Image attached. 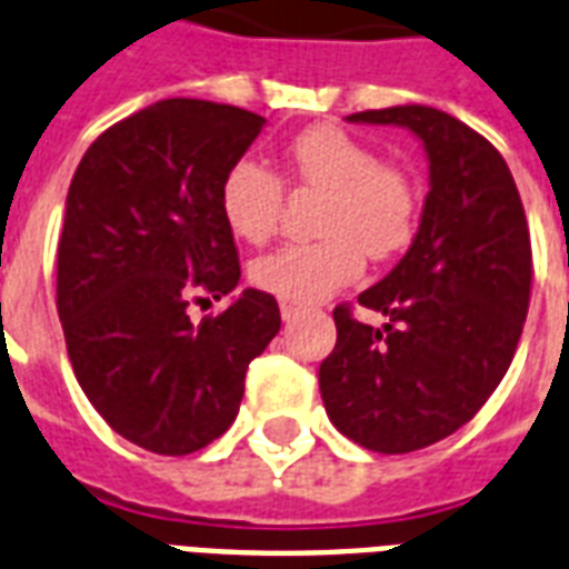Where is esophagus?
<instances>
[{
  "instance_id": "34e87169",
  "label": "esophagus",
  "mask_w": 569,
  "mask_h": 569,
  "mask_svg": "<svg viewBox=\"0 0 569 569\" xmlns=\"http://www.w3.org/2000/svg\"><path fill=\"white\" fill-rule=\"evenodd\" d=\"M303 307L301 303L295 301H280V316H283V322H289V319H295V316L301 313Z\"/></svg>"
}]
</instances>
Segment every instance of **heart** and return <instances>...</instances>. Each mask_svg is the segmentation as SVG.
Listing matches in <instances>:
<instances>
[{"label":"heart","instance_id":"heart-1","mask_svg":"<svg viewBox=\"0 0 569 569\" xmlns=\"http://www.w3.org/2000/svg\"><path fill=\"white\" fill-rule=\"evenodd\" d=\"M286 176L322 190L316 232L322 238L283 244L250 262V280L283 301H319L363 271V253L388 259L415 236L418 190L393 163L337 124H313L289 140ZM283 184L256 160H238L220 184L227 227L250 244H262L277 229Z\"/></svg>","mask_w":569,"mask_h":569}]
</instances>
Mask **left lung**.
<instances>
[{
  "label": "left lung",
  "instance_id": "8db88e82",
  "mask_svg": "<svg viewBox=\"0 0 569 569\" xmlns=\"http://www.w3.org/2000/svg\"><path fill=\"white\" fill-rule=\"evenodd\" d=\"M411 130L429 163L418 232L358 303L381 328L333 310L337 346L319 367L325 411L346 439L411 453L466 427L505 379L531 292V238L496 146L423 103L355 112Z\"/></svg>",
  "mask_w": 569,
  "mask_h": 569
}]
</instances>
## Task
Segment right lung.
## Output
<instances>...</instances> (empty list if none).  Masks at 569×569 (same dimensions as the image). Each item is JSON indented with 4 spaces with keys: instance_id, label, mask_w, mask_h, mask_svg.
Here are the masks:
<instances>
[{
    "instance_id": "1",
    "label": "right lung",
    "mask_w": 569,
    "mask_h": 569,
    "mask_svg": "<svg viewBox=\"0 0 569 569\" xmlns=\"http://www.w3.org/2000/svg\"><path fill=\"white\" fill-rule=\"evenodd\" d=\"M262 124L229 103L158 101L103 130L68 188L56 307L73 376L121 439L151 453L220 439L247 363L280 331L274 295L259 289L199 325L188 313L197 295L220 301L241 280L220 184Z\"/></svg>"
}]
</instances>
